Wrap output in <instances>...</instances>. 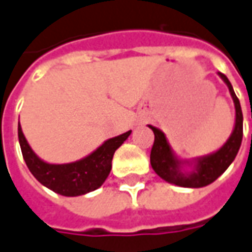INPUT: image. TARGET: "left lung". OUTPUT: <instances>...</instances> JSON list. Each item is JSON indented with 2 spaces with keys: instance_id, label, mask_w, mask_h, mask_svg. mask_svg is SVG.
<instances>
[{
  "instance_id": "8db88e82",
  "label": "left lung",
  "mask_w": 252,
  "mask_h": 252,
  "mask_svg": "<svg viewBox=\"0 0 252 252\" xmlns=\"http://www.w3.org/2000/svg\"><path fill=\"white\" fill-rule=\"evenodd\" d=\"M218 76L224 80L229 89L230 96L235 103V126L228 140L218 150L206 156L183 159L169 144L166 135L156 126H149L154 132V144L151 149L150 162L157 175L162 180L179 187L200 188L216 181L224 173L236 158L243 139V113L240 102L237 99L232 84L224 73L218 72Z\"/></svg>"
}]
</instances>
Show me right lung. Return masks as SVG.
<instances>
[{
	"label": "right lung",
	"instance_id": "right-lung-1",
	"mask_svg": "<svg viewBox=\"0 0 252 252\" xmlns=\"http://www.w3.org/2000/svg\"><path fill=\"white\" fill-rule=\"evenodd\" d=\"M17 133L23 158L35 179L63 196H79L95 191L105 183L112 169L114 151L128 139L131 131L105 140L89 156L69 163H49L39 158L28 144L20 123Z\"/></svg>",
	"mask_w": 252,
	"mask_h": 252
}]
</instances>
